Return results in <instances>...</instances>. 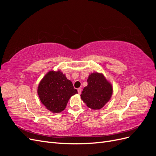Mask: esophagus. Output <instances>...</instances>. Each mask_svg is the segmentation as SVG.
Masks as SVG:
<instances>
[{
    "instance_id": "esophagus-1",
    "label": "esophagus",
    "mask_w": 156,
    "mask_h": 156,
    "mask_svg": "<svg viewBox=\"0 0 156 156\" xmlns=\"http://www.w3.org/2000/svg\"><path fill=\"white\" fill-rule=\"evenodd\" d=\"M81 91H82V89L81 88H79L78 89H77V92H78V93L80 94L81 93Z\"/></svg>"
}]
</instances>
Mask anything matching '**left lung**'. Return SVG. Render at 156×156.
Here are the masks:
<instances>
[{
  "label": "left lung",
  "instance_id": "8db88e82",
  "mask_svg": "<svg viewBox=\"0 0 156 156\" xmlns=\"http://www.w3.org/2000/svg\"><path fill=\"white\" fill-rule=\"evenodd\" d=\"M88 85L83 88L81 99L92 109H100L110 100L112 88L101 73H93L89 75Z\"/></svg>",
  "mask_w": 156,
  "mask_h": 156
}]
</instances>
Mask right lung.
I'll list each match as a JSON object with an SVG mask.
<instances>
[{
	"mask_svg": "<svg viewBox=\"0 0 156 156\" xmlns=\"http://www.w3.org/2000/svg\"><path fill=\"white\" fill-rule=\"evenodd\" d=\"M77 93L72 81L58 71H51L40 81L37 94L48 110L58 113L65 109L71 96Z\"/></svg>",
	"mask_w": 156,
	"mask_h": 156,
	"instance_id": "right-lung-1",
	"label": "right lung"
}]
</instances>
